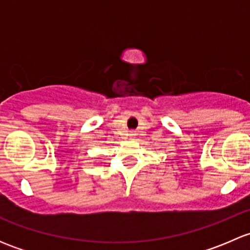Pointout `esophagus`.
<instances>
[{"label":"esophagus","mask_w":250,"mask_h":250,"mask_svg":"<svg viewBox=\"0 0 250 250\" xmlns=\"http://www.w3.org/2000/svg\"><path fill=\"white\" fill-rule=\"evenodd\" d=\"M130 135H135V134H134V133H133V132H132V133H130Z\"/></svg>","instance_id":"esophagus-1"}]
</instances>
